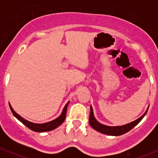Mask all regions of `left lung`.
Listing matches in <instances>:
<instances>
[{
  "mask_svg": "<svg viewBox=\"0 0 158 158\" xmlns=\"http://www.w3.org/2000/svg\"><path fill=\"white\" fill-rule=\"evenodd\" d=\"M148 108L147 109L146 111L144 112V114L142 115L141 117H139L137 119L134 121L132 122L129 123V124L122 125V126H107V125H104L101 124L99 122L97 121V119L95 118L94 114V110H93L92 106H90V116H89V123L90 125L91 126L93 129H94L95 130L101 132L104 135H110V136H119L124 134L128 132L129 130H131V129L134 128L136 125L138 124L139 123L142 118H144V116L146 115L147 112H148Z\"/></svg>",
  "mask_w": 158,
  "mask_h": 158,
  "instance_id": "obj_1",
  "label": "left lung"
}]
</instances>
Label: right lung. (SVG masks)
I'll return each instance as SVG.
<instances>
[{
	"label": "right lung",
	"mask_w": 158,
	"mask_h": 158,
	"mask_svg": "<svg viewBox=\"0 0 158 158\" xmlns=\"http://www.w3.org/2000/svg\"><path fill=\"white\" fill-rule=\"evenodd\" d=\"M69 103H70V101H68V102L67 103V104L64 106V109H62L61 114H60L57 118H56L55 119H54L52 121H50V122L42 123V124L34 123L25 119V118H23L22 116H21L19 114H17L16 112L14 111L10 103H9V106H10V111H11L15 117H16L19 121H20V122L22 123L23 124H24L26 127H27L28 128L30 129L32 131H36V132H45V131L54 130V129L57 128L60 125H61L62 123L64 122V119H65V116H66L67 108H68Z\"/></svg>",
	"instance_id": "add662e5"
}]
</instances>
